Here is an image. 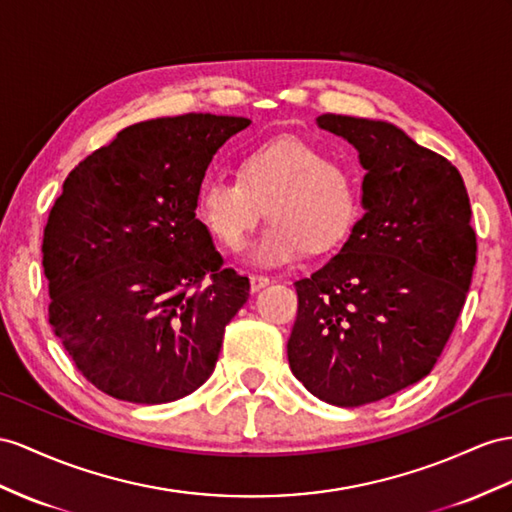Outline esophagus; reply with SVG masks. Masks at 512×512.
Masks as SVG:
<instances>
[{
	"instance_id": "obj_1",
	"label": "esophagus",
	"mask_w": 512,
	"mask_h": 512,
	"mask_svg": "<svg viewBox=\"0 0 512 512\" xmlns=\"http://www.w3.org/2000/svg\"><path fill=\"white\" fill-rule=\"evenodd\" d=\"M270 283L268 277H264V274H251V290L253 292H259L261 287H266Z\"/></svg>"
}]
</instances>
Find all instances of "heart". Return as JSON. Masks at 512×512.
<instances>
[{
  "mask_svg": "<svg viewBox=\"0 0 512 512\" xmlns=\"http://www.w3.org/2000/svg\"><path fill=\"white\" fill-rule=\"evenodd\" d=\"M268 225L248 244L246 259L281 266L305 253L342 244L359 214L355 179L318 147L279 138L248 151L238 177L209 175L194 199V214L225 248H238L264 214Z\"/></svg>",
  "mask_w": 512,
  "mask_h": 512,
  "instance_id": "obj_1",
  "label": "heart"
}]
</instances>
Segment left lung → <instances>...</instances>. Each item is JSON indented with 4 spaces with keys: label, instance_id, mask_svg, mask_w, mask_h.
Masks as SVG:
<instances>
[{
    "label": "left lung",
    "instance_id": "1",
    "mask_svg": "<svg viewBox=\"0 0 512 512\" xmlns=\"http://www.w3.org/2000/svg\"><path fill=\"white\" fill-rule=\"evenodd\" d=\"M365 168V214L329 264L296 281L287 342L294 376L335 406H361L435 368L476 266L471 205L456 166L396 125L322 114Z\"/></svg>",
    "mask_w": 512,
    "mask_h": 512
}]
</instances>
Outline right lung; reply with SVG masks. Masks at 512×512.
<instances>
[{
  "label": "right lung",
  "instance_id": "right-lung-1",
  "mask_svg": "<svg viewBox=\"0 0 512 512\" xmlns=\"http://www.w3.org/2000/svg\"><path fill=\"white\" fill-rule=\"evenodd\" d=\"M251 121L183 114L129 125L64 179L43 235L49 324L108 396L164 404L212 376L251 283L222 268L194 199Z\"/></svg>",
  "mask_w": 512,
  "mask_h": 512
}]
</instances>
